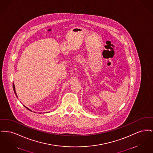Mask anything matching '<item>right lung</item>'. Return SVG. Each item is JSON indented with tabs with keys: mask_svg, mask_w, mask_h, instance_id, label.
Segmentation results:
<instances>
[{
	"mask_svg": "<svg viewBox=\"0 0 153 153\" xmlns=\"http://www.w3.org/2000/svg\"><path fill=\"white\" fill-rule=\"evenodd\" d=\"M13 89H14V91L15 94V95H16V96H17V95H16V92H15V86H14V84H13ZM24 106H25V105H24ZM26 108H27V109H29V110H30V109H29V108H27V107H26Z\"/></svg>",
	"mask_w": 153,
	"mask_h": 153,
	"instance_id": "1",
	"label": "right lung"
}]
</instances>
